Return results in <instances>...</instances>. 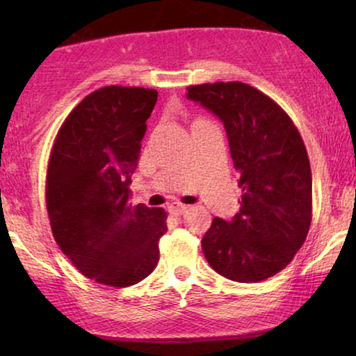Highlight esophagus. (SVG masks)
Wrapping results in <instances>:
<instances>
[{"mask_svg": "<svg viewBox=\"0 0 356 356\" xmlns=\"http://www.w3.org/2000/svg\"><path fill=\"white\" fill-rule=\"evenodd\" d=\"M170 212L175 213V216H181V213H184L188 211V206H184V204H179V202H173L170 204Z\"/></svg>", "mask_w": 356, "mask_h": 356, "instance_id": "34e87169", "label": "esophagus"}]
</instances>
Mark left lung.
Returning <instances> with one entry per match:
<instances>
[{"mask_svg": "<svg viewBox=\"0 0 356 356\" xmlns=\"http://www.w3.org/2000/svg\"><path fill=\"white\" fill-rule=\"evenodd\" d=\"M225 126L241 207L213 218L204 256L227 279L251 284L279 274L303 246L313 218V179L305 143L279 104L245 82L188 87Z\"/></svg>", "mask_w": 356, "mask_h": 356, "instance_id": "8db88e82", "label": "left lung"}]
</instances>
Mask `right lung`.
Here are the masks:
<instances>
[{
    "mask_svg": "<svg viewBox=\"0 0 356 356\" xmlns=\"http://www.w3.org/2000/svg\"><path fill=\"white\" fill-rule=\"evenodd\" d=\"M157 90L106 86L82 99L53 143L47 211L72 266L99 284L129 286L159 262L165 209L129 204V184Z\"/></svg>",
    "mask_w": 356,
    "mask_h": 356,
    "instance_id": "obj_1",
    "label": "right lung"
}]
</instances>
